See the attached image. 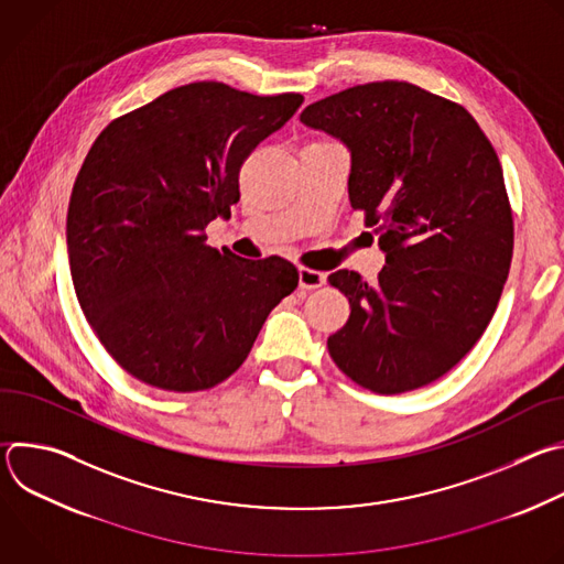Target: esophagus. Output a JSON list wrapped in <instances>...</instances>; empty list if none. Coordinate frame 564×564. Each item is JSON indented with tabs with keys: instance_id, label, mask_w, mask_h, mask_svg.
<instances>
[{
	"instance_id": "1",
	"label": "esophagus",
	"mask_w": 564,
	"mask_h": 564,
	"mask_svg": "<svg viewBox=\"0 0 564 564\" xmlns=\"http://www.w3.org/2000/svg\"><path fill=\"white\" fill-rule=\"evenodd\" d=\"M324 283H326L324 272H316V270H310V268H299V285L303 290H314V288H321Z\"/></svg>"
}]
</instances>
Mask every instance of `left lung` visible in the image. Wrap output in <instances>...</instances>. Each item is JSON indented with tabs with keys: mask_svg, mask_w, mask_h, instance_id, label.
I'll use <instances>...</instances> for the list:
<instances>
[{
	"mask_svg": "<svg viewBox=\"0 0 564 564\" xmlns=\"http://www.w3.org/2000/svg\"><path fill=\"white\" fill-rule=\"evenodd\" d=\"M301 122L350 149V205L386 254L372 285L350 270L328 276L350 301L330 357L372 392L422 388L477 344L509 276L498 153L462 105L394 79L307 105Z\"/></svg>",
	"mask_w": 564,
	"mask_h": 564,
	"instance_id": "obj_1",
	"label": "left lung"
}]
</instances>
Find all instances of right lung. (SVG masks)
I'll return each mask as SVG.
<instances>
[{
  "label": "right lung",
  "instance_id": "add662e5",
  "mask_svg": "<svg viewBox=\"0 0 564 564\" xmlns=\"http://www.w3.org/2000/svg\"><path fill=\"white\" fill-rule=\"evenodd\" d=\"M301 102L192 83L116 118L89 149L66 214L73 288L105 350L135 379L214 388L299 285L290 261L209 248L205 227L229 218L240 165Z\"/></svg>",
  "mask_w": 564,
  "mask_h": 564
}]
</instances>
